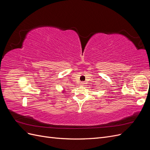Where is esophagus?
I'll return each mask as SVG.
<instances>
[{
	"instance_id": "34e87169",
	"label": "esophagus",
	"mask_w": 150,
	"mask_h": 150,
	"mask_svg": "<svg viewBox=\"0 0 150 150\" xmlns=\"http://www.w3.org/2000/svg\"><path fill=\"white\" fill-rule=\"evenodd\" d=\"M83 84H84V83H83L82 82V83H81V85H83Z\"/></svg>"
}]
</instances>
